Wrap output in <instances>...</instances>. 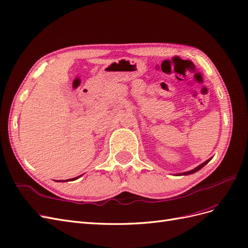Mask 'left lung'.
Returning a JSON list of instances; mask_svg holds the SVG:
<instances>
[{"label":"left lung","instance_id":"obj_1","mask_svg":"<svg viewBox=\"0 0 248 248\" xmlns=\"http://www.w3.org/2000/svg\"><path fill=\"white\" fill-rule=\"evenodd\" d=\"M209 161H210V159H209V160H207V161H205L204 163H202L201 166H199L198 168H196V169H194V170H189V171H186V172H183V174H180V175H190V174H193V172L198 171V170H201L202 167L206 166V164H207Z\"/></svg>","mask_w":248,"mask_h":248}]
</instances>
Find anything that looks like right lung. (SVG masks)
I'll return each mask as SVG.
<instances>
[{"mask_svg":"<svg viewBox=\"0 0 248 248\" xmlns=\"http://www.w3.org/2000/svg\"><path fill=\"white\" fill-rule=\"evenodd\" d=\"M78 177H77V178H72V179H69V180H63V181H72V180H76V179H78Z\"/></svg>","mask_w":248,"mask_h":248,"instance_id":"right-lung-1","label":"right lung"}]
</instances>
